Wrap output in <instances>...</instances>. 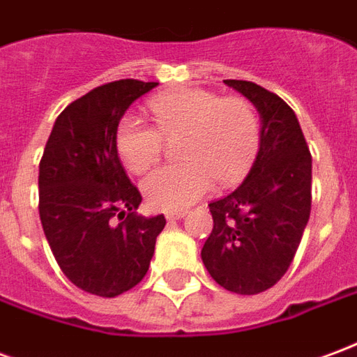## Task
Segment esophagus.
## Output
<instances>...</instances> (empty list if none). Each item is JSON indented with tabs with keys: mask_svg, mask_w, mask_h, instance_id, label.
I'll list each match as a JSON object with an SVG mask.
<instances>
[{
	"mask_svg": "<svg viewBox=\"0 0 357 357\" xmlns=\"http://www.w3.org/2000/svg\"><path fill=\"white\" fill-rule=\"evenodd\" d=\"M187 212L185 210H174V212H166V220L168 222H174V220H181V218L185 216Z\"/></svg>",
	"mask_w": 357,
	"mask_h": 357,
	"instance_id": "34e87169",
	"label": "esophagus"
}]
</instances>
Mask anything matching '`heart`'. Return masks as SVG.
I'll return each mask as SVG.
<instances>
[{
    "label": "heart",
    "mask_w": 357,
    "mask_h": 357,
    "mask_svg": "<svg viewBox=\"0 0 357 357\" xmlns=\"http://www.w3.org/2000/svg\"><path fill=\"white\" fill-rule=\"evenodd\" d=\"M149 109L156 128L124 114L114 132L118 155L132 174H145L160 158L164 137L179 135L176 156L181 162L156 168L141 183L149 206L185 208L214 179L229 185L250 170L260 145V120L247 99L181 88L156 95Z\"/></svg>",
    "instance_id": "b5f03b06"
}]
</instances>
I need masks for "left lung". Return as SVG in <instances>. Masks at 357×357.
I'll list each match as a JSON object with an SVG mask.
<instances>
[{"mask_svg":"<svg viewBox=\"0 0 357 357\" xmlns=\"http://www.w3.org/2000/svg\"><path fill=\"white\" fill-rule=\"evenodd\" d=\"M224 82L260 112V149L245 181L208 204L214 227L201 258L220 287L258 294L287 273L306 229L312 155L294 110L279 95L255 82Z\"/></svg>","mask_w":357,"mask_h":357,"instance_id":"obj_1","label":"left lung"}]
</instances>
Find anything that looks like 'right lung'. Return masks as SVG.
<instances>
[{"label":"right lung","mask_w":357,"mask_h":357,"mask_svg":"<svg viewBox=\"0 0 357 357\" xmlns=\"http://www.w3.org/2000/svg\"><path fill=\"white\" fill-rule=\"evenodd\" d=\"M158 82L118 80L70 102L40 160V220L51 252L78 289L102 298L145 277L166 220L137 216L141 193L120 162L114 132Z\"/></svg>","instance_id":"add662e5"}]
</instances>
